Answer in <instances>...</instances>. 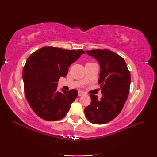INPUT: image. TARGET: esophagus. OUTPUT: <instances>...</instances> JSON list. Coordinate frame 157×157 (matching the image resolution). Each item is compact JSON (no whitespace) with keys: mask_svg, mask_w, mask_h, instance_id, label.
Wrapping results in <instances>:
<instances>
[{"mask_svg":"<svg viewBox=\"0 0 157 157\" xmlns=\"http://www.w3.org/2000/svg\"><path fill=\"white\" fill-rule=\"evenodd\" d=\"M84 94V93L83 92V91H81V90H78V96H81V95H83Z\"/></svg>","mask_w":157,"mask_h":157,"instance_id":"1","label":"esophagus"}]
</instances>
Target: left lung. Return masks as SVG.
I'll use <instances>...</instances> for the list:
<instances>
[{
    "instance_id": "left-lung-1",
    "label": "left lung",
    "mask_w": 157,
    "mask_h": 157,
    "mask_svg": "<svg viewBox=\"0 0 157 157\" xmlns=\"http://www.w3.org/2000/svg\"><path fill=\"white\" fill-rule=\"evenodd\" d=\"M89 55L98 60L100 74L98 83L102 88V97L90 95L91 102L84 109L89 121L105 124L119 115L129 94L131 74L125 60L107 49L86 50Z\"/></svg>"
}]
</instances>
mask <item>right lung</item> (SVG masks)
<instances>
[{"mask_svg":"<svg viewBox=\"0 0 157 157\" xmlns=\"http://www.w3.org/2000/svg\"><path fill=\"white\" fill-rule=\"evenodd\" d=\"M84 53L83 50L45 46L28 57L22 73L24 90L29 105L41 119L54 121L66 116L78 91L57 92V82L60 76H67L68 67Z\"/></svg>","mask_w":157,"mask_h":157,"instance_id":"add662e5","label":"right lung"}]
</instances>
